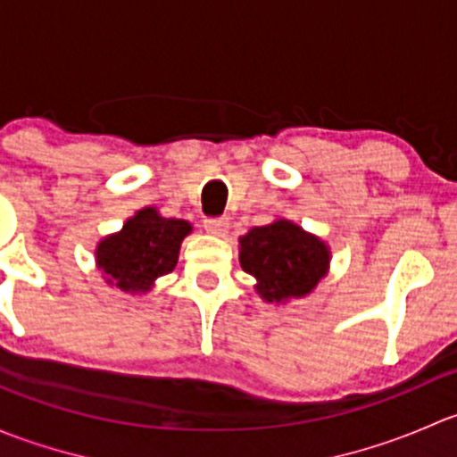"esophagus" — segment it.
<instances>
[{
  "label": "esophagus",
  "instance_id": "obj_1",
  "mask_svg": "<svg viewBox=\"0 0 457 457\" xmlns=\"http://www.w3.org/2000/svg\"><path fill=\"white\" fill-rule=\"evenodd\" d=\"M205 229L214 237H225L229 229V220L228 219H205Z\"/></svg>",
  "mask_w": 457,
  "mask_h": 457
}]
</instances>
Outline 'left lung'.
<instances>
[{
  "mask_svg": "<svg viewBox=\"0 0 457 457\" xmlns=\"http://www.w3.org/2000/svg\"><path fill=\"white\" fill-rule=\"evenodd\" d=\"M238 261L256 278L262 301L285 305L310 296L329 274L331 250L320 237L278 216L238 238Z\"/></svg>",
  "mask_w": 457,
  "mask_h": 457,
  "instance_id": "left-lung-1",
  "label": "left lung"
}]
</instances>
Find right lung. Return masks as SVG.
I'll return each instance as SVG.
<instances>
[{
    "mask_svg": "<svg viewBox=\"0 0 457 457\" xmlns=\"http://www.w3.org/2000/svg\"><path fill=\"white\" fill-rule=\"evenodd\" d=\"M187 234H192L190 220L165 219L154 205L141 207L119 232L96 243V270L108 285L141 296L154 287L156 278L177 267Z\"/></svg>",
    "mask_w": 457,
    "mask_h": 457,
    "instance_id": "right-lung-1",
    "label": "right lung"
}]
</instances>
